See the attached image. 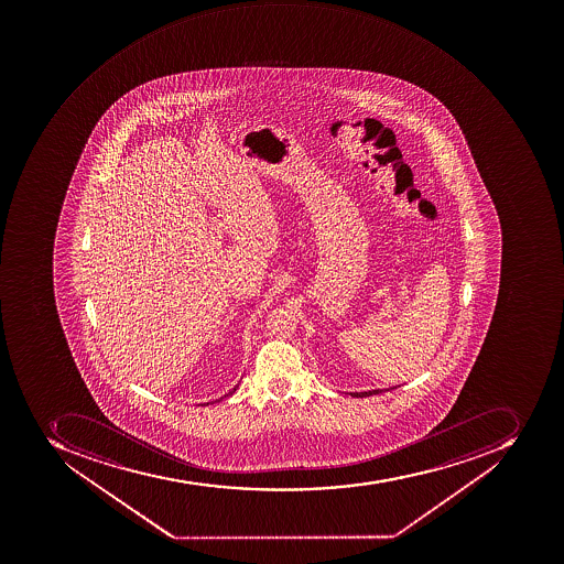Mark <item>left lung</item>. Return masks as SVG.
<instances>
[{
  "label": "left lung",
  "mask_w": 564,
  "mask_h": 564,
  "mask_svg": "<svg viewBox=\"0 0 564 564\" xmlns=\"http://www.w3.org/2000/svg\"><path fill=\"white\" fill-rule=\"evenodd\" d=\"M381 392H383V390H369V392H351V395H354V398H369V395Z\"/></svg>",
  "instance_id": "left-lung-1"
}]
</instances>
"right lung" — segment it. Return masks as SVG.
Masks as SVG:
<instances>
[{
	"label": "right lung",
	"mask_w": 564,
	"mask_h": 564,
	"mask_svg": "<svg viewBox=\"0 0 564 564\" xmlns=\"http://www.w3.org/2000/svg\"><path fill=\"white\" fill-rule=\"evenodd\" d=\"M237 387H239V384H236V387H234V389H231L230 392H228L227 395H225V398H228V395H231V393L236 392ZM207 404H209V402H207Z\"/></svg>",
	"instance_id": "1"
}]
</instances>
